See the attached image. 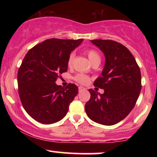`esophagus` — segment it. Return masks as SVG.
I'll return each mask as SVG.
<instances>
[{
  "mask_svg": "<svg viewBox=\"0 0 157 157\" xmlns=\"http://www.w3.org/2000/svg\"><path fill=\"white\" fill-rule=\"evenodd\" d=\"M83 90H86L84 87H82V86H80V87H79V91H83Z\"/></svg>",
  "mask_w": 157,
  "mask_h": 157,
  "instance_id": "34e87169",
  "label": "esophagus"
}]
</instances>
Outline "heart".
I'll return each mask as SVG.
<instances>
[{"instance_id":"1","label":"heart","mask_w":157,"mask_h":157,"mask_svg":"<svg viewBox=\"0 0 157 157\" xmlns=\"http://www.w3.org/2000/svg\"><path fill=\"white\" fill-rule=\"evenodd\" d=\"M86 55H87L88 57H89L90 62L91 63H100V61H101V57H100V54L97 52L96 50L94 49H89L86 51ZM75 54L74 52H71L69 56L68 57L67 60V65L68 66H71L73 64L74 59H75ZM75 80L78 82L79 83L81 84H86L89 81V77H87L86 75H83V74H78L75 77Z\"/></svg>"}]
</instances>
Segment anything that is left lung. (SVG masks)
<instances>
[{"label":"left lung","mask_w":157,"mask_h":157,"mask_svg":"<svg viewBox=\"0 0 157 157\" xmlns=\"http://www.w3.org/2000/svg\"><path fill=\"white\" fill-rule=\"evenodd\" d=\"M104 54L105 66L94 86L104 93L90 89L85 110L97 123L113 125L122 121L134 109L141 91V72L136 60L125 46L110 40H91Z\"/></svg>","instance_id":"8db88e82"}]
</instances>
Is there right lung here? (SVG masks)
<instances>
[{
    "mask_svg": "<svg viewBox=\"0 0 157 157\" xmlns=\"http://www.w3.org/2000/svg\"><path fill=\"white\" fill-rule=\"evenodd\" d=\"M82 40L48 39L25 56L17 73L18 93L24 109L36 121L55 123L67 113L78 88L72 83L63 88L55 81L67 71L68 56Z\"/></svg>",
    "mask_w": 157,
    "mask_h": 157,
    "instance_id": "add662e5",
    "label": "right lung"
}]
</instances>
